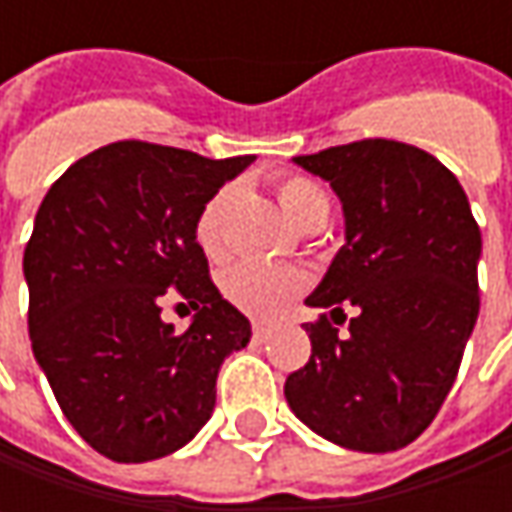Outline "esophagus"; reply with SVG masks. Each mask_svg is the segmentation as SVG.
<instances>
[{"mask_svg":"<svg viewBox=\"0 0 512 512\" xmlns=\"http://www.w3.org/2000/svg\"><path fill=\"white\" fill-rule=\"evenodd\" d=\"M270 339V327L265 325H253V342L256 344H265Z\"/></svg>","mask_w":512,"mask_h":512,"instance_id":"1","label":"esophagus"}]
</instances>
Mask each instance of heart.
Wrapping results in <instances>:
<instances>
[{"label":"heart","instance_id":"1","mask_svg":"<svg viewBox=\"0 0 512 512\" xmlns=\"http://www.w3.org/2000/svg\"><path fill=\"white\" fill-rule=\"evenodd\" d=\"M279 205L296 227L322 225L330 213V199L307 176H285L276 185ZM227 205V187L207 199L196 216V242L210 259L222 253V213ZM307 287V276L299 267H270V265H233L222 276V293L233 307L253 319H273L285 310Z\"/></svg>","mask_w":512,"mask_h":512}]
</instances>
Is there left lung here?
Masks as SVG:
<instances>
[{
  "label": "left lung",
  "mask_w": 512,
  "mask_h": 512,
  "mask_svg": "<svg viewBox=\"0 0 512 512\" xmlns=\"http://www.w3.org/2000/svg\"><path fill=\"white\" fill-rule=\"evenodd\" d=\"M344 207L347 242L307 296L310 359L285 382L290 410L327 442L390 453L419 439L459 376L479 319L482 230L459 179L427 150L362 139L296 156ZM343 319L339 320L338 316Z\"/></svg>",
  "instance_id": "left-lung-1"
}]
</instances>
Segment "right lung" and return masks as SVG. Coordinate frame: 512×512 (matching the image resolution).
Returning a JSON list of instances; mask_svg holds the SVG:
<instances>
[{
  "label": "right lung",
  "instance_id": "add662e5",
  "mask_svg": "<svg viewBox=\"0 0 512 512\" xmlns=\"http://www.w3.org/2000/svg\"><path fill=\"white\" fill-rule=\"evenodd\" d=\"M253 156L125 139L73 162L36 210L25 247L30 347L65 419L113 462H150L210 419L216 376L250 342L196 242V216ZM197 307L187 331L161 302Z\"/></svg>",
  "mask_w": 512,
  "mask_h": 512
}]
</instances>
